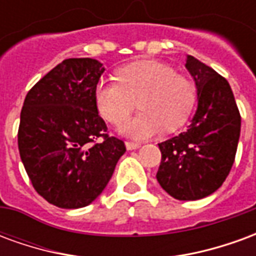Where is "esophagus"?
Wrapping results in <instances>:
<instances>
[{
	"instance_id": "esophagus-1",
	"label": "esophagus",
	"mask_w": 256,
	"mask_h": 256,
	"mask_svg": "<svg viewBox=\"0 0 256 256\" xmlns=\"http://www.w3.org/2000/svg\"><path fill=\"white\" fill-rule=\"evenodd\" d=\"M141 145L138 144V142H133V141H126V148H128V150H138Z\"/></svg>"
}]
</instances>
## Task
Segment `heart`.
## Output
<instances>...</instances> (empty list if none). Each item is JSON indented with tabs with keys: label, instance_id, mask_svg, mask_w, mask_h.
<instances>
[{
	"label": "heart",
	"instance_id": "obj_1",
	"mask_svg": "<svg viewBox=\"0 0 256 256\" xmlns=\"http://www.w3.org/2000/svg\"><path fill=\"white\" fill-rule=\"evenodd\" d=\"M118 80L96 84V108L114 124L126 120L138 97L142 110L120 128L122 133L137 138L150 137L164 128L174 132L188 120L196 101L194 84L166 63L138 60L116 70Z\"/></svg>",
	"mask_w": 256,
	"mask_h": 256
}]
</instances>
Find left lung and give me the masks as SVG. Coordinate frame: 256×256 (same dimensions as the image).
Instances as JSON below:
<instances>
[{"label": "left lung", "mask_w": 256, "mask_h": 256, "mask_svg": "<svg viewBox=\"0 0 256 256\" xmlns=\"http://www.w3.org/2000/svg\"><path fill=\"white\" fill-rule=\"evenodd\" d=\"M185 67L198 89V111L186 132L159 144L156 178L177 200H198L214 193L229 176L236 156L242 116L230 84L193 56Z\"/></svg>", "instance_id": "1"}]
</instances>
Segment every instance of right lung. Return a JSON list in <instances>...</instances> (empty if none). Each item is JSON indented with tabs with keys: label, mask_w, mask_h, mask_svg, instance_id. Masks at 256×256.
Listing matches in <instances>:
<instances>
[{
	"label": "right lung",
	"mask_w": 256,
	"mask_h": 256,
	"mask_svg": "<svg viewBox=\"0 0 256 256\" xmlns=\"http://www.w3.org/2000/svg\"><path fill=\"white\" fill-rule=\"evenodd\" d=\"M102 72L94 58H67L31 88L22 108V162L38 194L60 208L94 202L126 152L96 108Z\"/></svg>",
	"instance_id": "obj_1"
}]
</instances>
